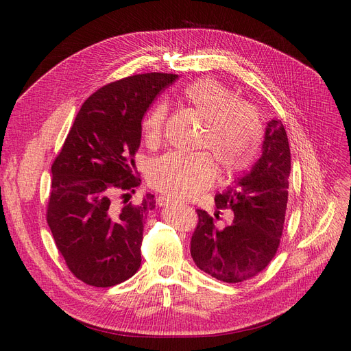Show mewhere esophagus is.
<instances>
[{
  "instance_id": "34e87169",
  "label": "esophagus",
  "mask_w": 351,
  "mask_h": 351,
  "mask_svg": "<svg viewBox=\"0 0 351 351\" xmlns=\"http://www.w3.org/2000/svg\"><path fill=\"white\" fill-rule=\"evenodd\" d=\"M172 204H173V200L169 199V197H166V196H156V205H158V206L165 208V206H169V205H172Z\"/></svg>"
}]
</instances>
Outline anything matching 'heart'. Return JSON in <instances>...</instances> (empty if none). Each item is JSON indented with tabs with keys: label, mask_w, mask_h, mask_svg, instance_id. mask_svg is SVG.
<instances>
[{
	"label": "heart",
	"mask_w": 351,
	"mask_h": 351,
	"mask_svg": "<svg viewBox=\"0 0 351 351\" xmlns=\"http://www.w3.org/2000/svg\"><path fill=\"white\" fill-rule=\"evenodd\" d=\"M182 99L202 119L193 154H166L147 169L149 185L172 199H192L212 186L216 168L222 179L243 173L259 155L263 123L259 110L213 78H202L182 90ZM168 108L154 105L141 122L143 142L159 146Z\"/></svg>",
	"instance_id": "heart-1"
}]
</instances>
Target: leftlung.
I'll use <instances>...</instances> for the list:
<instances>
[{"instance_id":"left-lung-1","label":"left lung","mask_w":351,"mask_h":351,"mask_svg":"<svg viewBox=\"0 0 351 351\" xmlns=\"http://www.w3.org/2000/svg\"><path fill=\"white\" fill-rule=\"evenodd\" d=\"M290 147L279 119L267 123L263 152L252 171L223 193L215 196L220 209L233 210L223 229L213 217L196 209L199 222L192 234L191 254L196 266L225 283L245 282L271 262L280 245L287 208Z\"/></svg>"}]
</instances>
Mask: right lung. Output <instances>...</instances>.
<instances>
[{
	"mask_svg": "<svg viewBox=\"0 0 351 351\" xmlns=\"http://www.w3.org/2000/svg\"><path fill=\"white\" fill-rule=\"evenodd\" d=\"M176 78L138 73L99 88L81 106L52 163L47 222L68 269L89 286L119 285L141 266L143 223L155 196L122 206L117 196L129 197L141 185L134 159L141 122Z\"/></svg>",
	"mask_w": 351,
	"mask_h": 351,
	"instance_id": "1",
	"label": "right lung"
}]
</instances>
